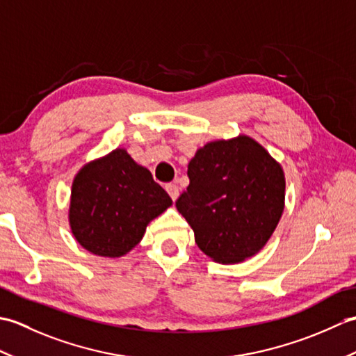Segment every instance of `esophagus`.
<instances>
[{
    "label": "esophagus",
    "mask_w": 356,
    "mask_h": 356,
    "mask_svg": "<svg viewBox=\"0 0 356 356\" xmlns=\"http://www.w3.org/2000/svg\"><path fill=\"white\" fill-rule=\"evenodd\" d=\"M165 190H166V193L170 194V197L172 199V202L179 197V188H177V185L166 184V185H165Z\"/></svg>",
    "instance_id": "1"
}]
</instances>
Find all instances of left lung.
Masks as SVG:
<instances>
[{
  "instance_id": "obj_1",
  "label": "left lung",
  "mask_w": 356,
  "mask_h": 356,
  "mask_svg": "<svg viewBox=\"0 0 356 356\" xmlns=\"http://www.w3.org/2000/svg\"><path fill=\"white\" fill-rule=\"evenodd\" d=\"M176 208L214 261L240 263L268 243L284 209V172L259 142L240 134L208 142L188 163Z\"/></svg>"
}]
</instances>
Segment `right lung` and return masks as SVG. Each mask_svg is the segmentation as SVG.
I'll list each match as a JSON object with an SVG mask.
<instances>
[{"instance_id":"obj_1","label":"right lung","mask_w":356,"mask_h":356,"mask_svg":"<svg viewBox=\"0 0 356 356\" xmlns=\"http://www.w3.org/2000/svg\"><path fill=\"white\" fill-rule=\"evenodd\" d=\"M172 200L124 148L82 166L72 185L69 222L78 243L95 255L122 257Z\"/></svg>"}]
</instances>
